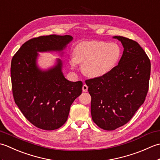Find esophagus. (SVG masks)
Masks as SVG:
<instances>
[{
	"instance_id": "1",
	"label": "esophagus",
	"mask_w": 160,
	"mask_h": 160,
	"mask_svg": "<svg viewBox=\"0 0 160 160\" xmlns=\"http://www.w3.org/2000/svg\"><path fill=\"white\" fill-rule=\"evenodd\" d=\"M82 91H84V92H87V91H88V87L87 84H84V85L82 86Z\"/></svg>"
}]
</instances>
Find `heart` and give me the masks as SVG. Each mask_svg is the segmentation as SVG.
<instances>
[{
  "label": "heart",
  "mask_w": 160,
  "mask_h": 160,
  "mask_svg": "<svg viewBox=\"0 0 160 160\" xmlns=\"http://www.w3.org/2000/svg\"><path fill=\"white\" fill-rule=\"evenodd\" d=\"M122 52L115 42L104 41L82 42L73 50V58L70 60L71 67L78 63L83 64L82 70L87 76L92 78L107 76L118 65Z\"/></svg>",
  "instance_id": "b5f03b06"
}]
</instances>
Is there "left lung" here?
Listing matches in <instances>:
<instances>
[{
	"label": "left lung",
	"mask_w": 160,
	"mask_h": 160,
	"mask_svg": "<svg viewBox=\"0 0 160 160\" xmlns=\"http://www.w3.org/2000/svg\"><path fill=\"white\" fill-rule=\"evenodd\" d=\"M113 38L124 47L118 65L107 76L85 81L91 96L92 120L107 131L132 118L145 100L151 75L150 60L137 42L123 36Z\"/></svg>",
	"instance_id": "1"
}]
</instances>
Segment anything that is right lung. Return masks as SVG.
<instances>
[{"label": "right lung", "mask_w": 160, "mask_h": 160, "mask_svg": "<svg viewBox=\"0 0 160 160\" xmlns=\"http://www.w3.org/2000/svg\"><path fill=\"white\" fill-rule=\"evenodd\" d=\"M69 35H49L28 40L20 47L11 63L15 103L27 120L43 130L59 128L69 116L71 105L82 93V82L64 78L62 62L47 70L37 65L38 52H59L72 41Z\"/></svg>", "instance_id": "right-lung-1"}]
</instances>
